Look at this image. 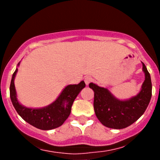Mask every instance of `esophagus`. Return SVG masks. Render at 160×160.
Wrapping results in <instances>:
<instances>
[{"mask_svg":"<svg viewBox=\"0 0 160 160\" xmlns=\"http://www.w3.org/2000/svg\"><path fill=\"white\" fill-rule=\"evenodd\" d=\"M92 78L90 77H86L84 79V82L85 83H86V85H89V83L90 82H92Z\"/></svg>","mask_w":160,"mask_h":160,"instance_id":"esophagus-1","label":"esophagus"}]
</instances>
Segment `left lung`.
I'll return each instance as SVG.
<instances>
[{"label":"left lung","instance_id":"8db88e82","mask_svg":"<svg viewBox=\"0 0 160 160\" xmlns=\"http://www.w3.org/2000/svg\"><path fill=\"white\" fill-rule=\"evenodd\" d=\"M142 63L145 80L139 93L129 99L120 100L107 88L90 83V88L94 92L93 108L98 120L104 126L122 129L136 122L149 105L152 97V82L149 72Z\"/></svg>","mask_w":160,"mask_h":160}]
</instances>
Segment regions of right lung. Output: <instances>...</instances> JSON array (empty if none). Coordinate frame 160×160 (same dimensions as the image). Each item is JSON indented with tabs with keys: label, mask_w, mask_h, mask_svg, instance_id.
I'll use <instances>...</instances> for the list:
<instances>
[{
	"label": "right lung",
	"mask_w": 160,
	"mask_h": 160,
	"mask_svg": "<svg viewBox=\"0 0 160 160\" xmlns=\"http://www.w3.org/2000/svg\"><path fill=\"white\" fill-rule=\"evenodd\" d=\"M20 62H18V67ZM18 68L13 73L10 85V98L13 106L18 114L26 122L32 126L42 130H51L61 126L64 123L71 112V108L74 100L85 88L84 81L82 80L78 84L67 85L56 100L52 104L40 108H27L20 104L17 98L14 78Z\"/></svg>",
	"instance_id": "right-lung-1"
}]
</instances>
